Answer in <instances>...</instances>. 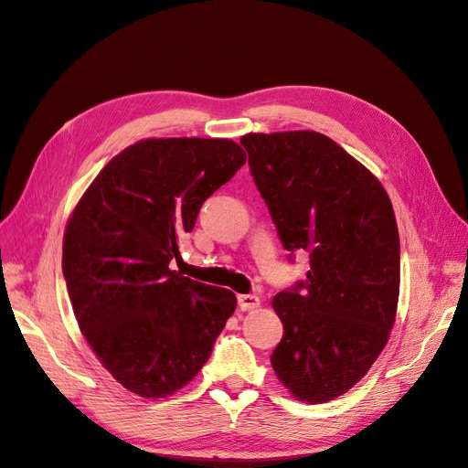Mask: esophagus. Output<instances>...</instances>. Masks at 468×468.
Here are the masks:
<instances>
[{
  "instance_id": "1",
  "label": "esophagus",
  "mask_w": 468,
  "mask_h": 468,
  "mask_svg": "<svg viewBox=\"0 0 468 468\" xmlns=\"http://www.w3.org/2000/svg\"><path fill=\"white\" fill-rule=\"evenodd\" d=\"M237 301H239L240 311H250V309H256V307L261 305V297L259 295H252V293L239 295Z\"/></svg>"
}]
</instances>
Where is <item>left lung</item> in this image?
<instances>
[{
    "instance_id": "1",
    "label": "left lung",
    "mask_w": 468,
    "mask_h": 468,
    "mask_svg": "<svg viewBox=\"0 0 468 468\" xmlns=\"http://www.w3.org/2000/svg\"><path fill=\"white\" fill-rule=\"evenodd\" d=\"M240 144L282 245L311 259L307 280L272 299L283 338L270 361L297 400H335L369 371L395 324L393 204L371 171L319 132L247 133Z\"/></svg>"
}]
</instances>
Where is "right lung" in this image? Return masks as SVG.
<instances>
[{
    "label": "right lung",
    "mask_w": 468,
    "mask_h": 468,
    "mask_svg": "<svg viewBox=\"0 0 468 468\" xmlns=\"http://www.w3.org/2000/svg\"><path fill=\"white\" fill-rule=\"evenodd\" d=\"M233 140L149 138L97 175L66 225L75 319L104 369L144 399L188 385L237 297L169 268L202 204L245 165Z\"/></svg>",
    "instance_id": "1"
}]
</instances>
